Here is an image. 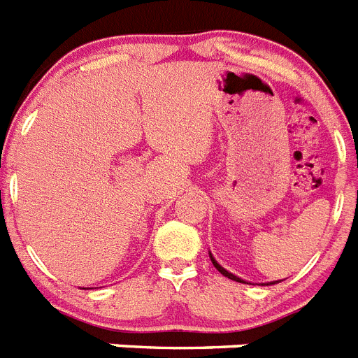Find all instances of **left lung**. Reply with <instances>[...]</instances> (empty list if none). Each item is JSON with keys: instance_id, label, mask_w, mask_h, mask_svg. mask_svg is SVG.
<instances>
[{"instance_id": "8db88e82", "label": "left lung", "mask_w": 358, "mask_h": 358, "mask_svg": "<svg viewBox=\"0 0 358 358\" xmlns=\"http://www.w3.org/2000/svg\"><path fill=\"white\" fill-rule=\"evenodd\" d=\"M210 260H211V264L215 265V268H217L218 273L222 274V276L229 278V280H233V281H238V283H245V281H243L242 278L235 276V274H233V273H229V271H226V268H224L222 265L218 264V262L215 260V258H213V255H211V251H210ZM280 281H283V280H278V281H268V283H262V285H274V283H280Z\"/></svg>"}]
</instances>
